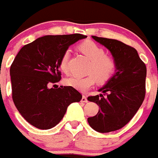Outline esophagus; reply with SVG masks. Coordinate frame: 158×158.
<instances>
[{"instance_id":"esophagus-1","label":"esophagus","mask_w":158,"mask_h":158,"mask_svg":"<svg viewBox=\"0 0 158 158\" xmlns=\"http://www.w3.org/2000/svg\"><path fill=\"white\" fill-rule=\"evenodd\" d=\"M81 101L82 102H88V100H87L86 96H85V95H83V96H82L81 100Z\"/></svg>"}]
</instances>
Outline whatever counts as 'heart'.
Here are the masks:
<instances>
[{
	"label": "heart",
	"instance_id": "obj_1",
	"mask_svg": "<svg viewBox=\"0 0 158 158\" xmlns=\"http://www.w3.org/2000/svg\"><path fill=\"white\" fill-rule=\"evenodd\" d=\"M79 50L90 60L88 69V76H71L65 79V84L85 92L95 84L96 81L99 83H105L110 80L116 69V62L114 59L106 56L105 51L93 41H85L79 45ZM70 51L66 50L60 60V69L62 71H68V62Z\"/></svg>",
	"mask_w": 158,
	"mask_h": 158
}]
</instances>
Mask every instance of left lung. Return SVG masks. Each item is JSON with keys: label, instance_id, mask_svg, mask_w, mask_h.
<instances>
[{"label": "left lung", "instance_id": "obj_1", "mask_svg": "<svg viewBox=\"0 0 158 158\" xmlns=\"http://www.w3.org/2000/svg\"><path fill=\"white\" fill-rule=\"evenodd\" d=\"M106 48L116 62L114 75L98 92L107 93L88 97L100 110L88 123L95 131L105 133L122 128L139 110L145 96L146 66L135 48L121 41L92 36Z\"/></svg>", "mask_w": 158, "mask_h": 158}]
</instances>
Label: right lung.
<instances>
[{
  "mask_svg": "<svg viewBox=\"0 0 158 158\" xmlns=\"http://www.w3.org/2000/svg\"><path fill=\"white\" fill-rule=\"evenodd\" d=\"M87 36L45 35L21 48L10 67L12 98L22 116L39 129L55 127L68 106L81 99L71 86L49 88L60 80V60L65 51Z\"/></svg>",
  "mask_w": 158,
  "mask_h": 158,
  "instance_id": "add662e5",
  "label": "right lung"
}]
</instances>
